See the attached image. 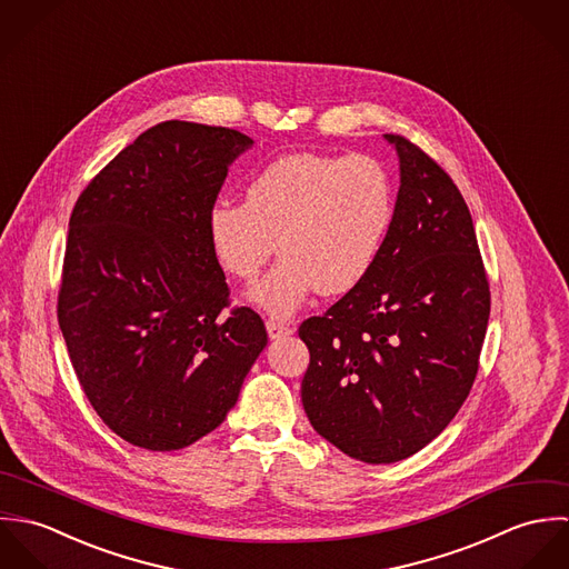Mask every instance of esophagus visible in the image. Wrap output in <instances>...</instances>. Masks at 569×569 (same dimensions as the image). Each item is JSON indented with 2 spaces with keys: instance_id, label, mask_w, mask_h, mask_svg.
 Masks as SVG:
<instances>
[{
  "instance_id": "obj_1",
  "label": "esophagus",
  "mask_w": 569,
  "mask_h": 569,
  "mask_svg": "<svg viewBox=\"0 0 569 569\" xmlns=\"http://www.w3.org/2000/svg\"><path fill=\"white\" fill-rule=\"evenodd\" d=\"M267 332L271 339H282V337H289L293 335V328L289 325H282V322H276V320H267Z\"/></svg>"
}]
</instances>
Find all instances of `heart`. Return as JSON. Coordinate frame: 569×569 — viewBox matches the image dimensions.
<instances>
[{
    "mask_svg": "<svg viewBox=\"0 0 569 569\" xmlns=\"http://www.w3.org/2000/svg\"><path fill=\"white\" fill-rule=\"evenodd\" d=\"M392 217V181L377 160L296 151L247 181L244 203L214 201L208 234L221 267L243 282L258 278L278 241L282 258L249 298L284 318L316 289L322 296L357 289L381 253Z\"/></svg>",
    "mask_w": 569,
    "mask_h": 569,
    "instance_id": "1",
    "label": "heart"
}]
</instances>
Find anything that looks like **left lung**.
<instances>
[{"label":"left lung","instance_id":"1","mask_svg":"<svg viewBox=\"0 0 569 569\" xmlns=\"http://www.w3.org/2000/svg\"><path fill=\"white\" fill-rule=\"evenodd\" d=\"M392 226L368 278L300 325L313 429L368 465L406 460L467 401L490 313L487 269L453 179L403 136Z\"/></svg>","mask_w":569,"mask_h":569}]
</instances>
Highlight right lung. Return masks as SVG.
I'll list each match as a JSON object with an SVG mask.
<instances>
[{
    "label": "right lung",
    "instance_id": "right-lung-1",
    "mask_svg": "<svg viewBox=\"0 0 569 569\" xmlns=\"http://www.w3.org/2000/svg\"><path fill=\"white\" fill-rule=\"evenodd\" d=\"M241 131L168 120L82 190L66 244L59 326L82 392L122 440L183 449L237 406L264 322L230 307L208 234Z\"/></svg>",
    "mask_w": 569,
    "mask_h": 569
}]
</instances>
